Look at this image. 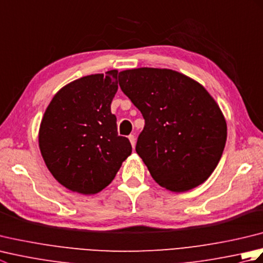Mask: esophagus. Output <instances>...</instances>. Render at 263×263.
Instances as JSON below:
<instances>
[{"instance_id": "1", "label": "esophagus", "mask_w": 263, "mask_h": 263, "mask_svg": "<svg viewBox=\"0 0 263 263\" xmlns=\"http://www.w3.org/2000/svg\"><path fill=\"white\" fill-rule=\"evenodd\" d=\"M128 140H130L132 147L135 148V146H136V137L133 135H130V136H128Z\"/></svg>"}]
</instances>
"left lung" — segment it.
Returning <instances> with one entry per match:
<instances>
[{"mask_svg": "<svg viewBox=\"0 0 263 263\" xmlns=\"http://www.w3.org/2000/svg\"><path fill=\"white\" fill-rule=\"evenodd\" d=\"M119 82L144 119L136 152L156 183L185 192L208 180L224 152L227 124L204 87L155 68L121 71Z\"/></svg>", "mask_w": 263, "mask_h": 263, "instance_id": "obj_1", "label": "left lung"}]
</instances>
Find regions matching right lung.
<instances>
[{
  "label": "right lung",
  "mask_w": 263,
  "mask_h": 263,
  "mask_svg": "<svg viewBox=\"0 0 263 263\" xmlns=\"http://www.w3.org/2000/svg\"><path fill=\"white\" fill-rule=\"evenodd\" d=\"M117 73L110 70L68 83L43 115L38 131L43 159L55 180L73 192L102 191L132 153L128 139L117 135L110 111Z\"/></svg>",
  "instance_id": "obj_1"
}]
</instances>
